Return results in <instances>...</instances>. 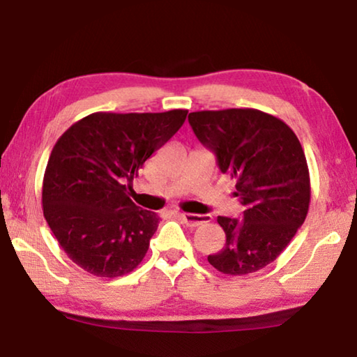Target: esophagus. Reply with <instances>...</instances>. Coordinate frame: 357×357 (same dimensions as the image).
Instances as JSON below:
<instances>
[{"label":"esophagus","mask_w":357,"mask_h":357,"mask_svg":"<svg viewBox=\"0 0 357 357\" xmlns=\"http://www.w3.org/2000/svg\"><path fill=\"white\" fill-rule=\"evenodd\" d=\"M181 220L189 227H200L203 223H208L211 220V215H202V214H189V213H181Z\"/></svg>","instance_id":"esophagus-1"}]
</instances>
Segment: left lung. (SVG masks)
I'll return each instance as SVG.
<instances>
[{"label":"left lung","instance_id":"8db88e82","mask_svg":"<svg viewBox=\"0 0 357 357\" xmlns=\"http://www.w3.org/2000/svg\"><path fill=\"white\" fill-rule=\"evenodd\" d=\"M198 140L213 149L222 173L236 181L244 219L219 215L227 243L208 257L227 275H247L280 255L304 223L310 174L301 143L288 124L257 108L192 112Z\"/></svg>","mask_w":357,"mask_h":357}]
</instances>
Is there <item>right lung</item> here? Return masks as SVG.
I'll return each instance as SVG.
<instances>
[{
	"label": "right lung",
	"instance_id": "right-lung-1",
	"mask_svg": "<svg viewBox=\"0 0 357 357\" xmlns=\"http://www.w3.org/2000/svg\"><path fill=\"white\" fill-rule=\"evenodd\" d=\"M187 110L98 112L70 126L52 149L42 183L48 227L75 264L121 277L146 255L160 217L130 200L126 181L184 124Z\"/></svg>",
	"mask_w": 357,
	"mask_h": 357
}]
</instances>
